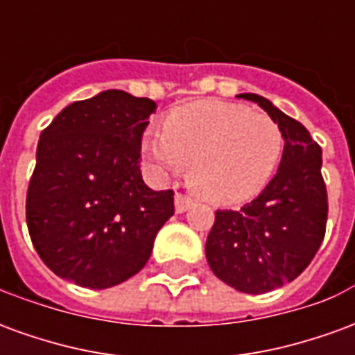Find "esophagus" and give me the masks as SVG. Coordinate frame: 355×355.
<instances>
[{
	"mask_svg": "<svg viewBox=\"0 0 355 355\" xmlns=\"http://www.w3.org/2000/svg\"><path fill=\"white\" fill-rule=\"evenodd\" d=\"M190 205H192V198H188L184 193H177L175 196V209H177V213H184Z\"/></svg>",
	"mask_w": 355,
	"mask_h": 355,
	"instance_id": "34e87169",
	"label": "esophagus"
}]
</instances>
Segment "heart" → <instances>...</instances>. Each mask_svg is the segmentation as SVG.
I'll return each mask as SVG.
<instances>
[{
	"mask_svg": "<svg viewBox=\"0 0 355 355\" xmlns=\"http://www.w3.org/2000/svg\"><path fill=\"white\" fill-rule=\"evenodd\" d=\"M282 150L283 135L274 117L224 101L173 110L163 131H148L142 139V152L159 169L186 165L193 192L216 205H238L261 193Z\"/></svg>",
	"mask_w": 355,
	"mask_h": 355,
	"instance_id": "heart-1",
	"label": "heart"
}]
</instances>
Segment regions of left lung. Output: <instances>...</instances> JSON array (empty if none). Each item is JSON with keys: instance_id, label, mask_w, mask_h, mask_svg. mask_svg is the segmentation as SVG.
<instances>
[{"instance_id": "1", "label": "left lung", "mask_w": 355, "mask_h": 355, "mask_svg": "<svg viewBox=\"0 0 355 355\" xmlns=\"http://www.w3.org/2000/svg\"><path fill=\"white\" fill-rule=\"evenodd\" d=\"M253 101L282 129L285 148L275 177L239 211H216L205 254L213 274L249 295L274 291L304 272L325 238L327 188L321 148L304 125L253 93Z\"/></svg>"}]
</instances>
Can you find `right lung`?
<instances>
[{
  "label": "right lung",
  "instance_id": "obj_1",
  "mask_svg": "<svg viewBox=\"0 0 355 355\" xmlns=\"http://www.w3.org/2000/svg\"><path fill=\"white\" fill-rule=\"evenodd\" d=\"M155 102L117 89L66 106L43 129L26 193L40 259L58 277L108 289L140 272L175 215L173 190L140 175V142Z\"/></svg>",
  "mask_w": 355,
  "mask_h": 355
}]
</instances>
